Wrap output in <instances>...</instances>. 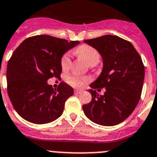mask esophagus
Wrapping results in <instances>:
<instances>
[{
    "label": "esophagus",
    "instance_id": "34e87169",
    "mask_svg": "<svg viewBox=\"0 0 157 157\" xmlns=\"http://www.w3.org/2000/svg\"><path fill=\"white\" fill-rule=\"evenodd\" d=\"M82 90H75V91H74V93H75V94H79L82 93Z\"/></svg>",
    "mask_w": 157,
    "mask_h": 157
}]
</instances>
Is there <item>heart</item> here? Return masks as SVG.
I'll use <instances>...</instances> for the list:
<instances>
[{"label":"heart","instance_id":"1","mask_svg":"<svg viewBox=\"0 0 157 157\" xmlns=\"http://www.w3.org/2000/svg\"><path fill=\"white\" fill-rule=\"evenodd\" d=\"M77 53L85 60L88 65L97 64L100 60V54L94 48L89 45H82L77 49ZM71 64V55L67 52L61 58V67L63 70H67ZM66 81L74 87H82L86 82L89 81V78L80 77L76 75H68Z\"/></svg>","mask_w":157,"mask_h":157}]
</instances>
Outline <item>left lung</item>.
Wrapping results in <instances>:
<instances>
[{
  "mask_svg": "<svg viewBox=\"0 0 157 157\" xmlns=\"http://www.w3.org/2000/svg\"><path fill=\"white\" fill-rule=\"evenodd\" d=\"M84 42L103 59L102 71L90 87L106 88L101 96L90 90L92 99L82 105L84 113L101 125L119 124L133 112L140 98L144 78L142 59L129 41L117 36L105 35Z\"/></svg>",
  "mask_w": 157,
  "mask_h": 157,
  "instance_id": "obj_1",
  "label": "left lung"
}]
</instances>
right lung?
Masks as SVG:
<instances>
[{
  "mask_svg": "<svg viewBox=\"0 0 157 157\" xmlns=\"http://www.w3.org/2000/svg\"><path fill=\"white\" fill-rule=\"evenodd\" d=\"M79 44L48 35L24 40L14 51L7 67V91L19 115L29 122L47 124L59 117L73 88L61 82L57 89L48 85L50 78H59L61 58Z\"/></svg>",
  "mask_w": 157,
  "mask_h": 157,
  "instance_id": "right-lung-1",
  "label": "right lung"
}]
</instances>
